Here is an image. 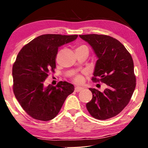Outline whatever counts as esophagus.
<instances>
[{"instance_id": "obj_1", "label": "esophagus", "mask_w": 148, "mask_h": 148, "mask_svg": "<svg viewBox=\"0 0 148 148\" xmlns=\"http://www.w3.org/2000/svg\"><path fill=\"white\" fill-rule=\"evenodd\" d=\"M84 88L82 87H79V86H77L75 88V92H80L81 91V90H83Z\"/></svg>"}]
</instances>
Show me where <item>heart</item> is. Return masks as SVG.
Masks as SVG:
<instances>
[{
	"label": "heart",
	"mask_w": 148,
	"mask_h": 148,
	"mask_svg": "<svg viewBox=\"0 0 148 148\" xmlns=\"http://www.w3.org/2000/svg\"><path fill=\"white\" fill-rule=\"evenodd\" d=\"M82 50L87 51L88 52L89 51V49H88V46L84 45V44H81V45H79L78 47H77L76 51H82ZM83 81H84L83 77H82L81 75H80V74H77V75H75L73 77V81L77 84H82V82H83Z\"/></svg>",
	"instance_id": "b5f03b06"
}]
</instances>
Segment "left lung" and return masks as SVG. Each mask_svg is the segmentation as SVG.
<instances>
[{
	"label": "left lung",
	"mask_w": 148,
	"mask_h": 148,
	"mask_svg": "<svg viewBox=\"0 0 148 148\" xmlns=\"http://www.w3.org/2000/svg\"><path fill=\"white\" fill-rule=\"evenodd\" d=\"M79 36L92 46L98 58L92 81L107 86L103 92L89 88L92 99L86 103L87 110L97 120L111 118L128 105L135 89L133 58L122 43L109 36L92 34Z\"/></svg>",
	"instance_id": "left-lung-1"
}]
</instances>
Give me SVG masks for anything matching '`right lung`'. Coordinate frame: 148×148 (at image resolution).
I'll list each match as a JSON object with an SVG mask.
<instances>
[{
    "mask_svg": "<svg viewBox=\"0 0 148 148\" xmlns=\"http://www.w3.org/2000/svg\"><path fill=\"white\" fill-rule=\"evenodd\" d=\"M78 35L43 34L25 45L13 65V90L26 112L36 120L49 121L58 114L74 86L59 82L56 86L44 81L56 68L59 47L76 40Z\"/></svg>",
    "mask_w": 148,
    "mask_h": 148,
    "instance_id": "1",
    "label": "right lung"
}]
</instances>
